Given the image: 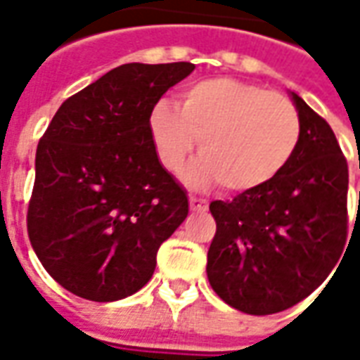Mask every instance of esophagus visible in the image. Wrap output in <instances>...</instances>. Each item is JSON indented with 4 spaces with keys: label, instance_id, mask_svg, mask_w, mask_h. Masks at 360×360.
Masks as SVG:
<instances>
[{
    "label": "esophagus",
    "instance_id": "1",
    "mask_svg": "<svg viewBox=\"0 0 360 360\" xmlns=\"http://www.w3.org/2000/svg\"><path fill=\"white\" fill-rule=\"evenodd\" d=\"M188 204H191V210L193 212H206L208 210V200L200 198V196L191 195L188 196Z\"/></svg>",
    "mask_w": 360,
    "mask_h": 360
}]
</instances>
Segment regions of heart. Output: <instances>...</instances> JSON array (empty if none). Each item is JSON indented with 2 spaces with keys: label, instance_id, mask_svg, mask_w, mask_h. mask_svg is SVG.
I'll return each mask as SVG.
<instances>
[{
  "label": "heart",
  "instance_id": "obj_1",
  "mask_svg": "<svg viewBox=\"0 0 360 360\" xmlns=\"http://www.w3.org/2000/svg\"><path fill=\"white\" fill-rule=\"evenodd\" d=\"M150 139L160 164L181 173L198 141L200 160L187 173L193 185L218 183L252 191L276 179L301 139V117L287 96L235 79L191 84L150 113Z\"/></svg>",
  "mask_w": 360,
  "mask_h": 360
}]
</instances>
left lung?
Wrapping results in <instances>:
<instances>
[{
  "instance_id": "1",
  "label": "left lung",
  "mask_w": 360,
  "mask_h": 360,
  "mask_svg": "<svg viewBox=\"0 0 360 360\" xmlns=\"http://www.w3.org/2000/svg\"><path fill=\"white\" fill-rule=\"evenodd\" d=\"M301 139L264 187L214 200L208 249L212 289L247 314H274L324 283L347 243V160L332 127L293 94ZM360 169V164H359Z\"/></svg>"
}]
</instances>
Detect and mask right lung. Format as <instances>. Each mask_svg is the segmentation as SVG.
Here are the masks:
<instances>
[{
	"mask_svg": "<svg viewBox=\"0 0 360 360\" xmlns=\"http://www.w3.org/2000/svg\"><path fill=\"white\" fill-rule=\"evenodd\" d=\"M193 63H125L67 98L36 150L30 245L77 297L125 299L146 285L160 245L188 214L187 193L150 139L160 98Z\"/></svg>",
	"mask_w": 360,
	"mask_h": 360,
	"instance_id": "obj_1",
	"label": "right lung"
}]
</instances>
